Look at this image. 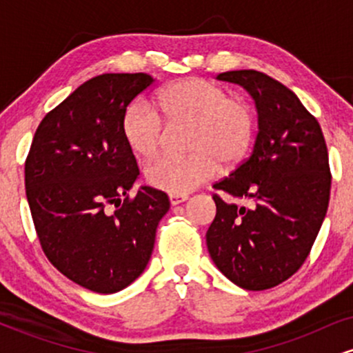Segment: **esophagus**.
Returning a JSON list of instances; mask_svg holds the SVG:
<instances>
[{"instance_id": "obj_1", "label": "esophagus", "mask_w": 353, "mask_h": 353, "mask_svg": "<svg viewBox=\"0 0 353 353\" xmlns=\"http://www.w3.org/2000/svg\"><path fill=\"white\" fill-rule=\"evenodd\" d=\"M185 201H188V196H177V194H171V196H169V202H171V205L182 204V202Z\"/></svg>"}]
</instances>
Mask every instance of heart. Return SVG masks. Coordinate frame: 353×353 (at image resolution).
I'll use <instances>...</instances> for the list:
<instances>
[{
  "instance_id": "obj_1",
  "label": "heart",
  "mask_w": 353,
  "mask_h": 353,
  "mask_svg": "<svg viewBox=\"0 0 353 353\" xmlns=\"http://www.w3.org/2000/svg\"><path fill=\"white\" fill-rule=\"evenodd\" d=\"M154 109L137 99L124 109L121 131L136 156L149 159L159 151L164 123L190 124L185 157L163 156L145 168L152 188L184 196L222 169L236 168L245 159L255 134L254 111L244 99L230 98L216 83L189 78L161 89Z\"/></svg>"
}]
</instances>
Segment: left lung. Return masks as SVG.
Masks as SVG:
<instances>
[{"instance_id":"1","label":"left lung","mask_w":353,"mask_h":353,"mask_svg":"<svg viewBox=\"0 0 353 353\" xmlns=\"http://www.w3.org/2000/svg\"><path fill=\"white\" fill-rule=\"evenodd\" d=\"M217 79L249 91L259 132L252 154L214 184L234 199H250L252 208L214 196L208 250L230 282L265 290L297 272L314 245L329 208V152L317 119L282 83L254 70Z\"/></svg>"}]
</instances>
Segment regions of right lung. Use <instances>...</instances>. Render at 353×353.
Returning <instances> with one entry per match:
<instances>
[{
    "label": "right lung",
    "instance_id": "add662e5",
    "mask_svg": "<svg viewBox=\"0 0 353 353\" xmlns=\"http://www.w3.org/2000/svg\"><path fill=\"white\" fill-rule=\"evenodd\" d=\"M152 83L144 72H111L81 84L44 116L24 164L48 261L92 292H119L144 272L169 210L168 196L148 185L128 196L139 169L121 119Z\"/></svg>",
    "mask_w": 353,
    "mask_h": 353
}]
</instances>
